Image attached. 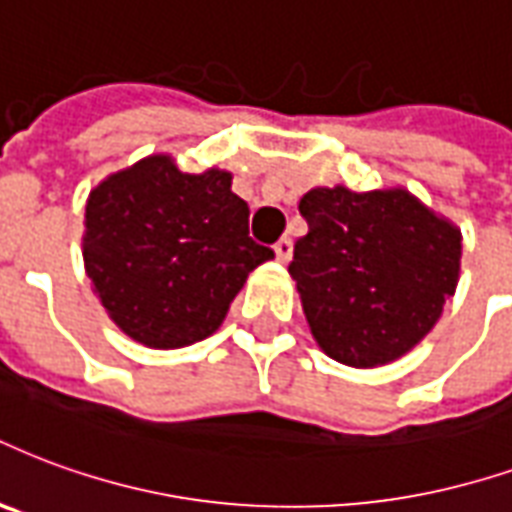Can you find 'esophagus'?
I'll use <instances>...</instances> for the list:
<instances>
[{
    "label": "esophagus",
    "mask_w": 512,
    "mask_h": 512,
    "mask_svg": "<svg viewBox=\"0 0 512 512\" xmlns=\"http://www.w3.org/2000/svg\"><path fill=\"white\" fill-rule=\"evenodd\" d=\"M274 252L279 263H287L290 255H293V241H290V238H279V241L274 244Z\"/></svg>",
    "instance_id": "obj_1"
}]
</instances>
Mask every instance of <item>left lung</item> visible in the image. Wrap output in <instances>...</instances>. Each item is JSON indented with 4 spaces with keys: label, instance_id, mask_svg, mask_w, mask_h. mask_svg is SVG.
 <instances>
[{
    "label": "left lung",
    "instance_id": "left-lung-1",
    "mask_svg": "<svg viewBox=\"0 0 512 512\" xmlns=\"http://www.w3.org/2000/svg\"><path fill=\"white\" fill-rule=\"evenodd\" d=\"M298 208L309 233L287 271L314 342L352 369L399 361L456 293L461 230L404 187H314Z\"/></svg>",
    "mask_w": 512,
    "mask_h": 512
}]
</instances>
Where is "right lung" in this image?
Listing matches in <instances>:
<instances>
[{
  "instance_id": "obj_1",
  "label": "right lung",
  "mask_w": 512,
  "mask_h": 512,
  "mask_svg": "<svg viewBox=\"0 0 512 512\" xmlns=\"http://www.w3.org/2000/svg\"><path fill=\"white\" fill-rule=\"evenodd\" d=\"M233 173H187L170 154L116 170L86 198L83 268L113 325L151 350H179L225 320L246 276L274 257L249 238Z\"/></svg>"
}]
</instances>
